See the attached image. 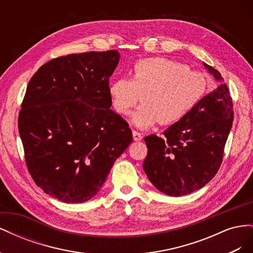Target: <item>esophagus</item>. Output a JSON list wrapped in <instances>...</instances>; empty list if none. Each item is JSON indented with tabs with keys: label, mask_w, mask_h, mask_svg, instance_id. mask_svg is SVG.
Returning <instances> with one entry per match:
<instances>
[{
	"label": "esophagus",
	"mask_w": 253,
	"mask_h": 253,
	"mask_svg": "<svg viewBox=\"0 0 253 253\" xmlns=\"http://www.w3.org/2000/svg\"><path fill=\"white\" fill-rule=\"evenodd\" d=\"M133 138L135 141H140L142 139V135H141V133L133 129Z\"/></svg>",
	"instance_id": "esophagus-1"
}]
</instances>
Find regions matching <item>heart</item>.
<instances>
[{
    "label": "heart",
    "instance_id": "b5f03b06",
    "mask_svg": "<svg viewBox=\"0 0 253 253\" xmlns=\"http://www.w3.org/2000/svg\"><path fill=\"white\" fill-rule=\"evenodd\" d=\"M208 82L205 76L177 61L163 57L137 61L132 79L119 78L109 87L113 108L128 115L142 96L140 108L132 116L138 127H150L156 122L172 125L181 120L204 98Z\"/></svg>",
    "mask_w": 253,
    "mask_h": 253
}]
</instances>
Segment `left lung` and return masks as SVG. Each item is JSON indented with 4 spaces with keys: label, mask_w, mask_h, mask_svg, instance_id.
Wrapping results in <instances>:
<instances>
[{
    "label": "left lung",
    "mask_w": 253,
    "mask_h": 253,
    "mask_svg": "<svg viewBox=\"0 0 253 253\" xmlns=\"http://www.w3.org/2000/svg\"><path fill=\"white\" fill-rule=\"evenodd\" d=\"M204 65L220 82L186 117L164 132L144 137L143 170L157 190L170 196L192 193L208 183L223 162L233 121V102L219 72Z\"/></svg>",
    "instance_id": "obj_1"
}]
</instances>
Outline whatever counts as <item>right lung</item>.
Returning <instances> with one entry per match:
<instances>
[{
  "label": "right lung",
  "mask_w": 253,
  "mask_h": 253,
  "mask_svg": "<svg viewBox=\"0 0 253 253\" xmlns=\"http://www.w3.org/2000/svg\"><path fill=\"white\" fill-rule=\"evenodd\" d=\"M117 50L58 57L30 79L19 133L34 181L57 200L79 204L95 196L132 131L111 110L110 77Z\"/></svg>",
  "instance_id": "1"
}]
</instances>
